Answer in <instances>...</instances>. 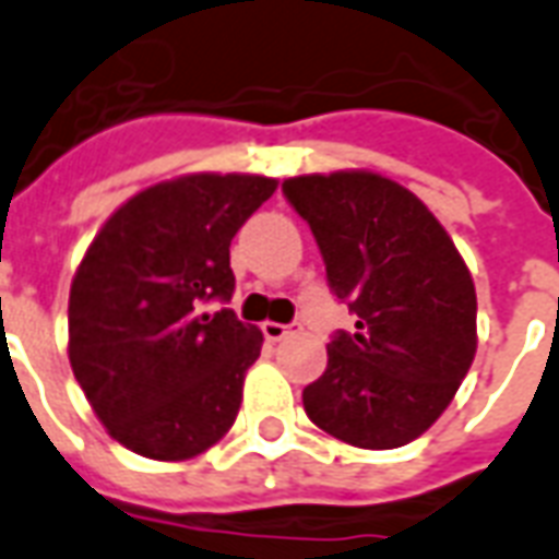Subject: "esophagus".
Instances as JSON below:
<instances>
[{
  "label": "esophagus",
  "mask_w": 559,
  "mask_h": 559,
  "mask_svg": "<svg viewBox=\"0 0 559 559\" xmlns=\"http://www.w3.org/2000/svg\"><path fill=\"white\" fill-rule=\"evenodd\" d=\"M293 329H296V325H284V322L266 320L263 322V337H266L269 343H278V341H284V337H287Z\"/></svg>",
  "instance_id": "1"
}]
</instances>
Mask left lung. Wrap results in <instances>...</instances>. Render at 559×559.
<instances>
[{"label":"left lung","mask_w":559,"mask_h":559,"mask_svg":"<svg viewBox=\"0 0 559 559\" xmlns=\"http://www.w3.org/2000/svg\"><path fill=\"white\" fill-rule=\"evenodd\" d=\"M281 189L311 225L329 287L358 317L301 391L305 412L353 448H403L450 406L477 353L468 266L429 206L388 177L301 175Z\"/></svg>","instance_id":"obj_1"}]
</instances>
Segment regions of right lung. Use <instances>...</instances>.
Instances as JSON below:
<instances>
[{
  "label": "right lung",
  "instance_id": "obj_1",
  "mask_svg": "<svg viewBox=\"0 0 559 559\" xmlns=\"http://www.w3.org/2000/svg\"><path fill=\"white\" fill-rule=\"evenodd\" d=\"M275 177L183 175L121 204L85 251L68 305L76 382L118 444L159 462L204 453L237 420L263 334L230 308V239Z\"/></svg>",
  "mask_w": 559,
  "mask_h": 559
}]
</instances>
